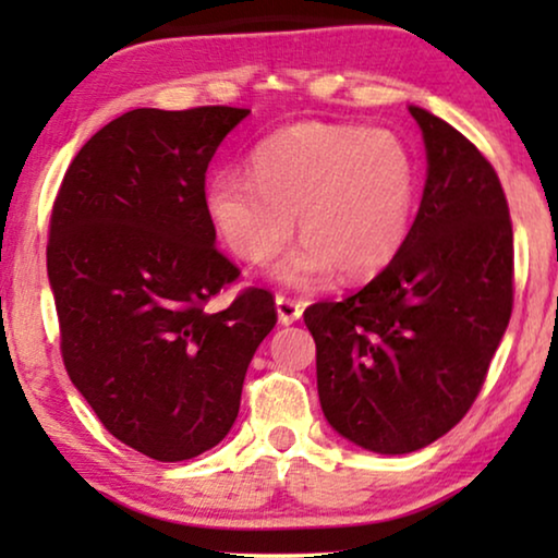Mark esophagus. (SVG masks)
<instances>
[{
	"label": "esophagus",
	"instance_id": "1",
	"mask_svg": "<svg viewBox=\"0 0 558 558\" xmlns=\"http://www.w3.org/2000/svg\"><path fill=\"white\" fill-rule=\"evenodd\" d=\"M304 307L296 300H289V296H277V315H279V323L281 325H292L296 319L302 317Z\"/></svg>",
	"mask_w": 558,
	"mask_h": 558
}]
</instances>
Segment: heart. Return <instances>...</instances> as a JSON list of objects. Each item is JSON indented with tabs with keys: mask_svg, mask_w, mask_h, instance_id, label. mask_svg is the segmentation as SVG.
I'll return each instance as SVG.
<instances>
[{
	"mask_svg": "<svg viewBox=\"0 0 558 558\" xmlns=\"http://www.w3.org/2000/svg\"><path fill=\"white\" fill-rule=\"evenodd\" d=\"M248 174L218 172L205 213L235 256L264 264L294 233L304 241L269 274L292 289H317L335 271L365 279L384 271L409 239L416 165L393 132L302 121L258 142Z\"/></svg>",
	"mask_w": 558,
	"mask_h": 558,
	"instance_id": "b5f03b06",
	"label": "heart"
}]
</instances>
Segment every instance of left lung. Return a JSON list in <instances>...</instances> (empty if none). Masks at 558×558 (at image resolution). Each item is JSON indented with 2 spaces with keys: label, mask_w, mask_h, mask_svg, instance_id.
Returning a JSON list of instances; mask_svg holds the SVG:
<instances>
[{
  "label": "left lung",
  "mask_w": 558,
  "mask_h": 558,
  "mask_svg": "<svg viewBox=\"0 0 558 558\" xmlns=\"http://www.w3.org/2000/svg\"><path fill=\"white\" fill-rule=\"evenodd\" d=\"M426 182L399 256L361 292L317 302V393L342 439L416 452L477 399L513 310V228L498 174L475 144L426 109Z\"/></svg>",
  "instance_id": "left-lung-1"
}]
</instances>
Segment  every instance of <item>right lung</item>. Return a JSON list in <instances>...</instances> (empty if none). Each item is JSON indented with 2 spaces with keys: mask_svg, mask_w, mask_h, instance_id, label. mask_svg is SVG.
<instances>
[{
  "mask_svg": "<svg viewBox=\"0 0 558 558\" xmlns=\"http://www.w3.org/2000/svg\"><path fill=\"white\" fill-rule=\"evenodd\" d=\"M248 109H134L83 144L52 205L48 279L65 371L119 441L159 462L216 447L239 416L266 289L205 304L239 279L216 248L205 172Z\"/></svg>",
  "mask_w": 558,
  "mask_h": 558,
  "instance_id": "right-lung-1",
  "label": "right lung"
}]
</instances>
